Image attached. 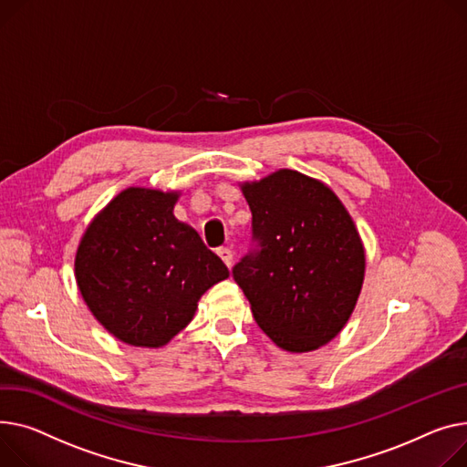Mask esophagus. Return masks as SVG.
Listing matches in <instances>:
<instances>
[{"instance_id":"esophagus-1","label":"esophagus","mask_w":467,"mask_h":467,"mask_svg":"<svg viewBox=\"0 0 467 467\" xmlns=\"http://www.w3.org/2000/svg\"><path fill=\"white\" fill-rule=\"evenodd\" d=\"M217 255H220V259L225 263V266L233 265V252L229 250V247H220V250H217Z\"/></svg>"}]
</instances>
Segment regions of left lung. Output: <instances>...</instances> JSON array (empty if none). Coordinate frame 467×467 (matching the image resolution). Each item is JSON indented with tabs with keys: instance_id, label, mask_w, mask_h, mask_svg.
Instances as JSON below:
<instances>
[{
	"instance_id": "left-lung-1",
	"label": "left lung",
	"mask_w": 467,
	"mask_h": 467,
	"mask_svg": "<svg viewBox=\"0 0 467 467\" xmlns=\"http://www.w3.org/2000/svg\"><path fill=\"white\" fill-rule=\"evenodd\" d=\"M254 250L233 266L263 332L307 353L328 344L358 300L366 255L349 212L323 182L279 169L244 182Z\"/></svg>"
}]
</instances>
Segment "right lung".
Instances as JSON below:
<instances>
[{
  "mask_svg": "<svg viewBox=\"0 0 467 467\" xmlns=\"http://www.w3.org/2000/svg\"><path fill=\"white\" fill-rule=\"evenodd\" d=\"M178 192L128 188L88 225L75 277L89 312L135 348H161L190 325L199 298L229 277L195 229L178 222Z\"/></svg>",
  "mask_w": 467,
  "mask_h": 467,
  "instance_id": "obj_1",
  "label": "right lung"
}]
</instances>
